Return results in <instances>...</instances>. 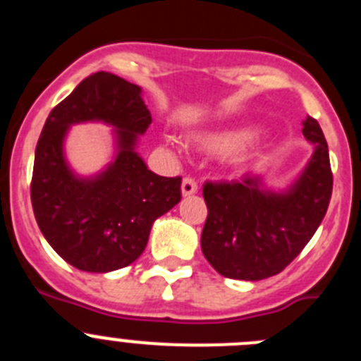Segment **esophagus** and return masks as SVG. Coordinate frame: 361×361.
<instances>
[{
    "instance_id": "esophagus-1",
    "label": "esophagus",
    "mask_w": 361,
    "mask_h": 361,
    "mask_svg": "<svg viewBox=\"0 0 361 361\" xmlns=\"http://www.w3.org/2000/svg\"><path fill=\"white\" fill-rule=\"evenodd\" d=\"M180 190H183V195L184 197H190V195H195L199 188H197V183H195V180H193V178L186 177L183 180V186H180Z\"/></svg>"
}]
</instances>
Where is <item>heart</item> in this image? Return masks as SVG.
I'll list each match as a JSON object with an SVG mask.
<instances>
[{"instance_id": "heart-1", "label": "heart", "mask_w": 361, "mask_h": 361, "mask_svg": "<svg viewBox=\"0 0 361 361\" xmlns=\"http://www.w3.org/2000/svg\"><path fill=\"white\" fill-rule=\"evenodd\" d=\"M253 137L255 130L251 126H233V128L200 132L199 135H195V142L204 152L213 153V155H233L250 145Z\"/></svg>"}]
</instances>
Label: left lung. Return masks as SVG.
Segmentation results:
<instances>
[{"label": "left lung", "mask_w": 361, "mask_h": 361, "mask_svg": "<svg viewBox=\"0 0 361 361\" xmlns=\"http://www.w3.org/2000/svg\"><path fill=\"white\" fill-rule=\"evenodd\" d=\"M302 124L312 155L288 188L269 190L260 175L204 184L208 219L200 247L226 279L255 282L279 275L324 220L333 193L329 148L317 119Z\"/></svg>", "instance_id": "1"}]
</instances>
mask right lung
Masks as SVG:
<instances>
[{"instance_id":"right-lung-1","label":"right lung","mask_w":361,"mask_h":361,"mask_svg":"<svg viewBox=\"0 0 361 361\" xmlns=\"http://www.w3.org/2000/svg\"><path fill=\"white\" fill-rule=\"evenodd\" d=\"M104 122L114 128L116 155L99 174L69 168L70 126ZM152 124L141 86L95 72L50 111L36 146L30 199L37 226L63 260L88 273L130 266L148 244L149 229L180 200V177H161L137 153Z\"/></svg>"}]
</instances>
